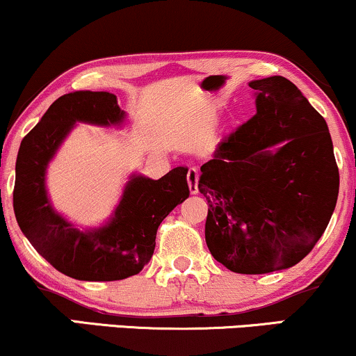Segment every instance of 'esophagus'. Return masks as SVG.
<instances>
[{"label": "esophagus", "instance_id": "34e87169", "mask_svg": "<svg viewBox=\"0 0 356 356\" xmlns=\"http://www.w3.org/2000/svg\"><path fill=\"white\" fill-rule=\"evenodd\" d=\"M187 184L191 193H199V170L195 168L187 170Z\"/></svg>", "mask_w": 356, "mask_h": 356}]
</instances>
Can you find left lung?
Segmentation results:
<instances>
[{"instance_id":"left-lung-1","label":"left lung","mask_w":356,"mask_h":356,"mask_svg":"<svg viewBox=\"0 0 356 356\" xmlns=\"http://www.w3.org/2000/svg\"><path fill=\"white\" fill-rule=\"evenodd\" d=\"M256 115L200 168L209 202L205 241L233 273L298 264L323 235L340 175L322 115L281 75L251 80Z\"/></svg>"}]
</instances>
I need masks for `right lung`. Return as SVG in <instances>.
<instances>
[{
	"instance_id": "add662e5",
	"label": "right lung",
	"mask_w": 356,
	"mask_h": 356,
	"mask_svg": "<svg viewBox=\"0 0 356 356\" xmlns=\"http://www.w3.org/2000/svg\"><path fill=\"white\" fill-rule=\"evenodd\" d=\"M126 113L108 92L67 93L21 141L13 207L21 232L57 271L79 281H120L149 263L163 220L188 197L187 169L152 181L133 174L110 222L79 230L49 202L46 170L75 123L120 126Z\"/></svg>"
}]
</instances>
